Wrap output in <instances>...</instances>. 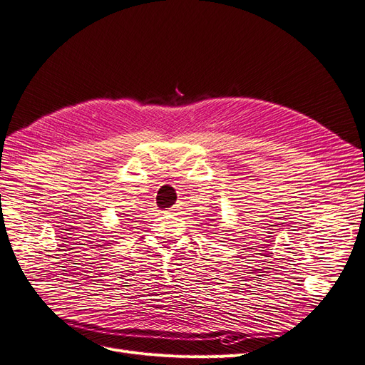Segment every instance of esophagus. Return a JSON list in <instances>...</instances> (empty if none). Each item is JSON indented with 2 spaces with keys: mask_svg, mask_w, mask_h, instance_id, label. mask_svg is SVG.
Segmentation results:
<instances>
[{
  "mask_svg": "<svg viewBox=\"0 0 365 365\" xmlns=\"http://www.w3.org/2000/svg\"><path fill=\"white\" fill-rule=\"evenodd\" d=\"M178 210H180V207H178V205H175V207H172L169 211H170V212H177Z\"/></svg>",
  "mask_w": 365,
  "mask_h": 365,
  "instance_id": "1",
  "label": "esophagus"
}]
</instances>
